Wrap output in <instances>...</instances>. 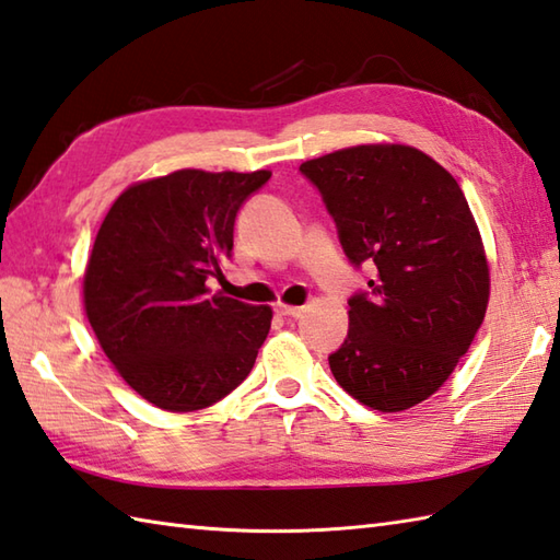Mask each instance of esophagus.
<instances>
[{"label": "esophagus", "instance_id": "1", "mask_svg": "<svg viewBox=\"0 0 560 560\" xmlns=\"http://www.w3.org/2000/svg\"><path fill=\"white\" fill-rule=\"evenodd\" d=\"M273 311H277L283 317H301L303 315V308H299V305H283V303H279Z\"/></svg>", "mask_w": 560, "mask_h": 560}]
</instances>
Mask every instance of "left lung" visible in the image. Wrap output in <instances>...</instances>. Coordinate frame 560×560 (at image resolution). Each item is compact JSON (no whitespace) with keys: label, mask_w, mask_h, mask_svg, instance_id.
<instances>
[{"label":"left lung","mask_w":560,"mask_h":560,"mask_svg":"<svg viewBox=\"0 0 560 560\" xmlns=\"http://www.w3.org/2000/svg\"><path fill=\"white\" fill-rule=\"evenodd\" d=\"M349 265L374 271L349 299V332L327 357L349 396L408 410L452 376L486 317L490 277L462 186L408 145H357L301 164Z\"/></svg>","instance_id":"1"}]
</instances>
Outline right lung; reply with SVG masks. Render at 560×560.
<instances>
[{
	"label": "right lung",
	"instance_id": "add662e5",
	"mask_svg": "<svg viewBox=\"0 0 560 560\" xmlns=\"http://www.w3.org/2000/svg\"><path fill=\"white\" fill-rule=\"evenodd\" d=\"M271 172L179 170L118 196L84 273V308L104 354L142 398L191 412L225 398L255 366L269 305L211 293L233 257L240 208Z\"/></svg>",
	"mask_w": 560,
	"mask_h": 560
}]
</instances>
